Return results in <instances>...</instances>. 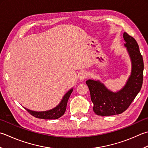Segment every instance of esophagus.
I'll return each instance as SVG.
<instances>
[{
	"label": "esophagus",
	"instance_id": "34e87169",
	"mask_svg": "<svg viewBox=\"0 0 148 148\" xmlns=\"http://www.w3.org/2000/svg\"><path fill=\"white\" fill-rule=\"evenodd\" d=\"M88 76V74L87 72L85 71H82L79 74V76H78V77L81 81H83L84 79H85L86 77Z\"/></svg>",
	"mask_w": 148,
	"mask_h": 148
}]
</instances>
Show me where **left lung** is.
Instances as JSON below:
<instances>
[{
    "mask_svg": "<svg viewBox=\"0 0 148 148\" xmlns=\"http://www.w3.org/2000/svg\"><path fill=\"white\" fill-rule=\"evenodd\" d=\"M123 38L132 62V72L126 85L119 91L113 92L99 81L88 79L90 97L95 114L110 116L120 114L127 110L140 92L143 82L144 62L136 40L124 32Z\"/></svg>",
    "mask_w": 148,
    "mask_h": 148,
    "instance_id": "1",
    "label": "left lung"
}]
</instances>
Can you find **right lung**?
I'll return each mask as SVG.
<instances>
[{
  "label": "right lung",
  "mask_w": 148,
  "mask_h": 148,
  "mask_svg": "<svg viewBox=\"0 0 148 148\" xmlns=\"http://www.w3.org/2000/svg\"><path fill=\"white\" fill-rule=\"evenodd\" d=\"M72 90H73V89L71 88L70 90H69L66 92L64 96H63L62 100L61 101L59 105L53 109L50 110L43 112H35L25 108H24L31 115H33V116L36 118L43 119H57L61 117L65 114L68 100L72 92Z\"/></svg>",
  "instance_id": "right-lung-1"
}]
</instances>
